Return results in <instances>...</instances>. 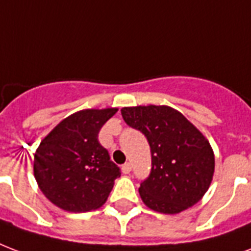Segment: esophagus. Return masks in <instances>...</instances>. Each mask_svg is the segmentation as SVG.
<instances>
[{
  "instance_id": "esophagus-1",
  "label": "esophagus",
  "mask_w": 251,
  "mask_h": 251,
  "mask_svg": "<svg viewBox=\"0 0 251 251\" xmlns=\"http://www.w3.org/2000/svg\"><path fill=\"white\" fill-rule=\"evenodd\" d=\"M131 169H132V167H131V163H126L122 167V172L124 173V175H128V173L131 172Z\"/></svg>"
}]
</instances>
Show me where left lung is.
Wrapping results in <instances>:
<instances>
[{"mask_svg": "<svg viewBox=\"0 0 251 251\" xmlns=\"http://www.w3.org/2000/svg\"><path fill=\"white\" fill-rule=\"evenodd\" d=\"M120 111L124 122L144 133L151 147V175L139 188L143 202L164 214H177L197 204L214 173V153L208 139L169 105H136Z\"/></svg>", "mask_w": 251, "mask_h": 251, "instance_id": "1", "label": "left lung"}]
</instances>
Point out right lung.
Instances as JSON below:
<instances>
[{
  "label": "right lung",
  "mask_w": 251,
  "mask_h": 251,
  "mask_svg": "<svg viewBox=\"0 0 251 251\" xmlns=\"http://www.w3.org/2000/svg\"><path fill=\"white\" fill-rule=\"evenodd\" d=\"M118 108H87L52 128L35 151L34 177L49 201L82 213L104 204L120 169L100 146L98 133Z\"/></svg>",
  "instance_id": "obj_1"
}]
</instances>
